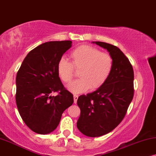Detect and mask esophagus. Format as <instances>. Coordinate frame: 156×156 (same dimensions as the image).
Here are the masks:
<instances>
[{
  "instance_id": "esophagus-1",
  "label": "esophagus",
  "mask_w": 156,
  "mask_h": 156,
  "mask_svg": "<svg viewBox=\"0 0 156 156\" xmlns=\"http://www.w3.org/2000/svg\"><path fill=\"white\" fill-rule=\"evenodd\" d=\"M78 98V96L76 95H73V99H74V103H77V100Z\"/></svg>"
}]
</instances>
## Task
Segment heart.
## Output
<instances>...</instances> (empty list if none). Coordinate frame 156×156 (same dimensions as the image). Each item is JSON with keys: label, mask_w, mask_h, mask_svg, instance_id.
<instances>
[{"label": "heart", "mask_w": 156, "mask_h": 156, "mask_svg": "<svg viewBox=\"0 0 156 156\" xmlns=\"http://www.w3.org/2000/svg\"><path fill=\"white\" fill-rule=\"evenodd\" d=\"M71 63L61 58L57 64L58 77L64 83H69L74 76V70H79L80 79L67 86L75 94L86 92L88 88L94 90L106 82L113 70V58L109 54L88 45L77 48L70 54Z\"/></svg>", "instance_id": "obj_1"}]
</instances>
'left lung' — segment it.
I'll return each instance as SVG.
<instances>
[{
  "label": "left lung",
  "mask_w": 156,
  "mask_h": 156,
  "mask_svg": "<svg viewBox=\"0 0 156 156\" xmlns=\"http://www.w3.org/2000/svg\"><path fill=\"white\" fill-rule=\"evenodd\" d=\"M106 49L114 66L106 82L92 93L78 97L80 115L78 130L89 137H99L115 128L125 117L134 94L133 69L129 60L118 47L93 41Z\"/></svg>",
  "instance_id": "left-lung-1"
}]
</instances>
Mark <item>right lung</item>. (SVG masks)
Here are the masks:
<instances>
[{
	"instance_id": "add662e5",
	"label": "right lung",
	"mask_w": 156,
	"mask_h": 156,
	"mask_svg": "<svg viewBox=\"0 0 156 156\" xmlns=\"http://www.w3.org/2000/svg\"><path fill=\"white\" fill-rule=\"evenodd\" d=\"M72 41H50L29 52L16 76V101L26 125L36 133L54 131L62 114L73 103V95L64 88L57 73L59 60ZM58 92L56 97L51 93Z\"/></svg>"
}]
</instances>
